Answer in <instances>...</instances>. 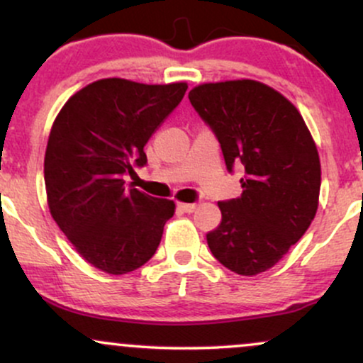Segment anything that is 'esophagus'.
Masks as SVG:
<instances>
[{
  "label": "esophagus",
  "instance_id": "obj_1",
  "mask_svg": "<svg viewBox=\"0 0 363 363\" xmlns=\"http://www.w3.org/2000/svg\"><path fill=\"white\" fill-rule=\"evenodd\" d=\"M177 208L179 210L184 211V213H193V211L196 210V205L194 203H179Z\"/></svg>",
  "mask_w": 363,
  "mask_h": 363
}]
</instances>
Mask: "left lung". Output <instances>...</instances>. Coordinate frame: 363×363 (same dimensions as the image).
Instances as JSON below:
<instances>
[{"instance_id":"obj_1","label":"left lung","mask_w":363,"mask_h":363,"mask_svg":"<svg viewBox=\"0 0 363 363\" xmlns=\"http://www.w3.org/2000/svg\"><path fill=\"white\" fill-rule=\"evenodd\" d=\"M189 101L222 147L228 172L242 164V194L220 201L208 247L225 268L254 277L306 234L319 205L320 162L301 112L254 80L203 83Z\"/></svg>"}]
</instances>
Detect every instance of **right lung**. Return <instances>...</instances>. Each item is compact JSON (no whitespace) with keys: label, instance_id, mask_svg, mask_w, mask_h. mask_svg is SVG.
<instances>
[{"label":"right lung","instance_id":"obj_1","mask_svg":"<svg viewBox=\"0 0 363 363\" xmlns=\"http://www.w3.org/2000/svg\"><path fill=\"white\" fill-rule=\"evenodd\" d=\"M186 90L182 82L104 78L69 97L54 121L44 158L49 211L83 259L102 272L143 266L176 211L170 199L128 189L124 176L147 165L145 145Z\"/></svg>","mask_w":363,"mask_h":363}]
</instances>
